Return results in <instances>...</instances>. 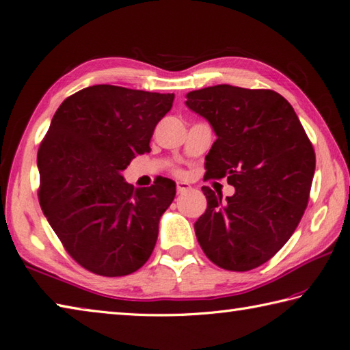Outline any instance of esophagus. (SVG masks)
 Segmentation results:
<instances>
[{"instance_id": "esophagus-1", "label": "esophagus", "mask_w": 350, "mask_h": 350, "mask_svg": "<svg viewBox=\"0 0 350 350\" xmlns=\"http://www.w3.org/2000/svg\"><path fill=\"white\" fill-rule=\"evenodd\" d=\"M189 189H191V187H189L188 183H185V182H177L176 183L177 194H182V193H185V191H189Z\"/></svg>"}]
</instances>
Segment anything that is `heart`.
<instances>
[{"label": "heart", "mask_w": 350, "mask_h": 350, "mask_svg": "<svg viewBox=\"0 0 350 350\" xmlns=\"http://www.w3.org/2000/svg\"><path fill=\"white\" fill-rule=\"evenodd\" d=\"M174 173L176 174H180V170H174Z\"/></svg>", "instance_id": "obj_1"}]
</instances>
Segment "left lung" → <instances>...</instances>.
<instances>
[{
    "instance_id": "8db88e82",
    "label": "left lung",
    "mask_w": 350,
    "mask_h": 350,
    "mask_svg": "<svg viewBox=\"0 0 350 350\" xmlns=\"http://www.w3.org/2000/svg\"><path fill=\"white\" fill-rule=\"evenodd\" d=\"M188 109L217 135L205 168L228 177L236 193L221 200L209 187L206 211L194 224L205 256L226 271L245 272L282 250L308 206L315 151L292 105L265 88L228 84L187 94Z\"/></svg>"
}]
</instances>
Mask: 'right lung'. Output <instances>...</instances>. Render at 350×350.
I'll use <instances>...</instances> for the list:
<instances>
[{"label": "right lung", "mask_w": 350, "mask_h": 350, "mask_svg": "<svg viewBox=\"0 0 350 350\" xmlns=\"http://www.w3.org/2000/svg\"><path fill=\"white\" fill-rule=\"evenodd\" d=\"M173 100V93L109 84L82 88L59 105L42 139V213L70 257L93 274H133L154 250L174 182L135 189L122 171L150 153V139Z\"/></svg>", "instance_id": "right-lung-1"}]
</instances>
